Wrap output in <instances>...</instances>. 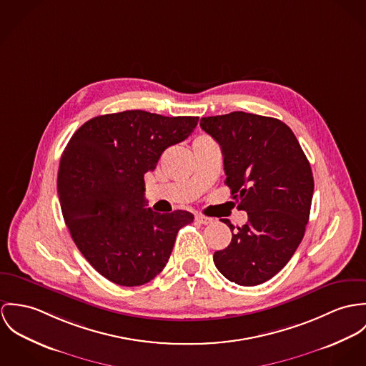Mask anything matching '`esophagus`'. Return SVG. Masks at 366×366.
Here are the masks:
<instances>
[{"mask_svg": "<svg viewBox=\"0 0 366 366\" xmlns=\"http://www.w3.org/2000/svg\"><path fill=\"white\" fill-rule=\"evenodd\" d=\"M195 219H197V222H199L202 224H210L213 222L212 217H207V216H203V214H197Z\"/></svg>", "mask_w": 366, "mask_h": 366, "instance_id": "34e87169", "label": "esophagus"}]
</instances>
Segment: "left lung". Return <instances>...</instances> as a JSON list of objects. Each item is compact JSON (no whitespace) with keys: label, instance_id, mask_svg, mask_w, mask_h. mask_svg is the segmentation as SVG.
Wrapping results in <instances>:
<instances>
[{"label":"left lung","instance_id":"left-lung-1","mask_svg":"<svg viewBox=\"0 0 366 366\" xmlns=\"http://www.w3.org/2000/svg\"><path fill=\"white\" fill-rule=\"evenodd\" d=\"M220 146L226 181L248 222L230 244L213 254L229 281L255 286L275 277L302 242L309 222L315 181L296 136L280 119L232 112L201 119Z\"/></svg>","mask_w":366,"mask_h":366}]
</instances>
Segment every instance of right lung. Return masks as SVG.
Listing matches in <instances>:
<instances>
[{"label": "right lung", "instance_id": "obj_1", "mask_svg": "<svg viewBox=\"0 0 366 366\" xmlns=\"http://www.w3.org/2000/svg\"><path fill=\"white\" fill-rule=\"evenodd\" d=\"M198 119L146 111L101 115L66 146L57 175L63 217L85 259L111 282H150L168 262L178 230L194 222L187 210L146 209L144 174Z\"/></svg>", "mask_w": 366, "mask_h": 366}]
</instances>
